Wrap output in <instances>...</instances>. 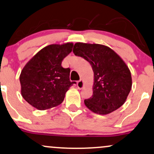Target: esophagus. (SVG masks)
<instances>
[{
	"instance_id": "34e87169",
	"label": "esophagus",
	"mask_w": 154,
	"mask_h": 154,
	"mask_svg": "<svg viewBox=\"0 0 154 154\" xmlns=\"http://www.w3.org/2000/svg\"><path fill=\"white\" fill-rule=\"evenodd\" d=\"M83 87H84V82H83L82 79H80L77 82V88H78V89H82Z\"/></svg>"
}]
</instances>
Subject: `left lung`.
I'll use <instances>...</instances> for the list:
<instances>
[{
	"label": "left lung",
	"mask_w": 154,
	"mask_h": 154,
	"mask_svg": "<svg viewBox=\"0 0 154 154\" xmlns=\"http://www.w3.org/2000/svg\"><path fill=\"white\" fill-rule=\"evenodd\" d=\"M73 52L90 62L94 72L93 95L85 100L87 107L106 115L121 107L132 87L131 72L123 59L110 48L98 44L78 42Z\"/></svg>",
	"instance_id": "left-lung-1"
}]
</instances>
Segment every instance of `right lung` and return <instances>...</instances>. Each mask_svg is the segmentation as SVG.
Returning <instances> with one entry per match:
<instances>
[{
  "label": "right lung",
  "instance_id": "1",
  "mask_svg": "<svg viewBox=\"0 0 154 154\" xmlns=\"http://www.w3.org/2000/svg\"><path fill=\"white\" fill-rule=\"evenodd\" d=\"M72 47V43L47 46L22 69L19 78L22 97L35 108L44 110L60 105L66 91L76 84L69 79V68L62 66Z\"/></svg>",
  "mask_w": 154,
  "mask_h": 154
}]
</instances>
